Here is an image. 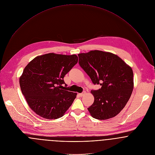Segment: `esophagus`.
Listing matches in <instances>:
<instances>
[{
    "mask_svg": "<svg viewBox=\"0 0 155 155\" xmlns=\"http://www.w3.org/2000/svg\"><path fill=\"white\" fill-rule=\"evenodd\" d=\"M85 94H86V92H85V91H83L82 93H79V95L81 97H82V96H85Z\"/></svg>",
    "mask_w": 155,
    "mask_h": 155,
    "instance_id": "1",
    "label": "esophagus"
}]
</instances>
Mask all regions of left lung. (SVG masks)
I'll use <instances>...</instances> for the list:
<instances>
[{"label": "left lung", "mask_w": 155, "mask_h": 155, "mask_svg": "<svg viewBox=\"0 0 155 155\" xmlns=\"http://www.w3.org/2000/svg\"><path fill=\"white\" fill-rule=\"evenodd\" d=\"M79 65L94 84L102 87L91 90L94 100L88 108L91 116L105 120L118 114L128 101L134 87L130 66L112 53L91 50L78 54Z\"/></svg>", "instance_id": "8db88e82"}]
</instances>
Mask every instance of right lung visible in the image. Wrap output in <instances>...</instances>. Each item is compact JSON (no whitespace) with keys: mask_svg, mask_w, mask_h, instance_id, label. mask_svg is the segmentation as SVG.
Returning <instances> with one entry per match:
<instances>
[{"mask_svg":"<svg viewBox=\"0 0 155 155\" xmlns=\"http://www.w3.org/2000/svg\"><path fill=\"white\" fill-rule=\"evenodd\" d=\"M78 62L76 54L50 53L36 57L25 67L19 78L21 89L28 106L38 115L47 119L64 115L77 93L63 88L67 86L64 78Z\"/></svg>","mask_w":155,"mask_h":155,"instance_id":"right-lung-1","label":"right lung"}]
</instances>
